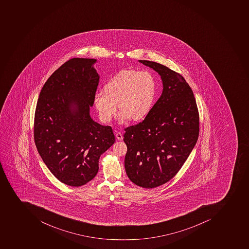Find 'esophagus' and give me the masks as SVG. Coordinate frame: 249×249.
I'll list each match as a JSON object with an SVG mask.
<instances>
[{"mask_svg":"<svg viewBox=\"0 0 249 249\" xmlns=\"http://www.w3.org/2000/svg\"><path fill=\"white\" fill-rule=\"evenodd\" d=\"M115 137L117 138L118 141H122L124 139V136H123V134H122L120 132H117V133L115 134Z\"/></svg>","mask_w":249,"mask_h":249,"instance_id":"esophagus-1","label":"esophagus"}]
</instances>
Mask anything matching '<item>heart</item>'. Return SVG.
Instances as JSON below:
<instances>
[{"label": "heart", "instance_id": "b5f03b06", "mask_svg": "<svg viewBox=\"0 0 249 249\" xmlns=\"http://www.w3.org/2000/svg\"><path fill=\"white\" fill-rule=\"evenodd\" d=\"M156 82L149 71L124 70L115 74L105 85V90L93 96L99 117L104 123L111 121L117 109L119 120H139L148 115L154 103Z\"/></svg>", "mask_w": 249, "mask_h": 249}]
</instances>
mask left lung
I'll return each mask as SVG.
<instances>
[{"instance_id":"obj_1","label":"left lung","mask_w":249,"mask_h":249,"mask_svg":"<svg viewBox=\"0 0 249 249\" xmlns=\"http://www.w3.org/2000/svg\"><path fill=\"white\" fill-rule=\"evenodd\" d=\"M139 62L160 75L163 89L144 120L125 129V169L132 182L152 189L175 177L191 153L199 137V111L181 74L156 62Z\"/></svg>"}]
</instances>
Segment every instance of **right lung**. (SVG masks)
<instances>
[{
    "label": "right lung",
    "mask_w": 249,
    "mask_h": 249,
    "mask_svg": "<svg viewBox=\"0 0 249 249\" xmlns=\"http://www.w3.org/2000/svg\"><path fill=\"white\" fill-rule=\"evenodd\" d=\"M97 60L72 58L48 78L35 109L34 137L42 160L61 182L79 187L99 170V159L115 142L111 126L89 115L99 77Z\"/></svg>",
    "instance_id": "add662e5"
}]
</instances>
